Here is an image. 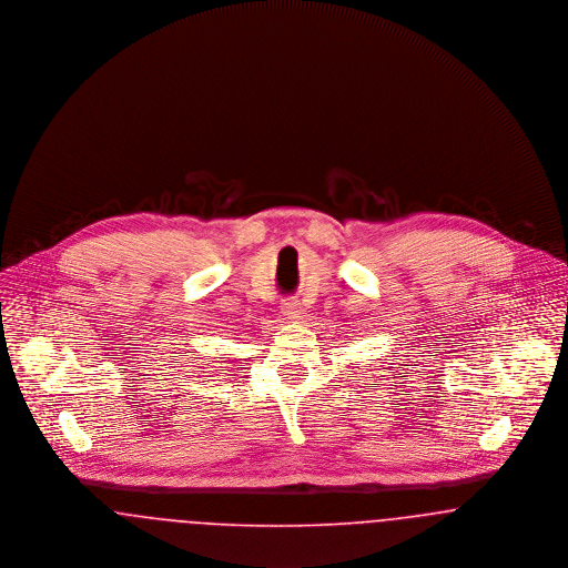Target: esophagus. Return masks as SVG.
<instances>
[{"label":"esophagus","instance_id":"obj_1","mask_svg":"<svg viewBox=\"0 0 568 568\" xmlns=\"http://www.w3.org/2000/svg\"><path fill=\"white\" fill-rule=\"evenodd\" d=\"M282 314H284L288 321L297 323V321H301V316H303V307H301V303L295 301V298H288V301L282 303Z\"/></svg>","mask_w":568,"mask_h":568}]
</instances>
